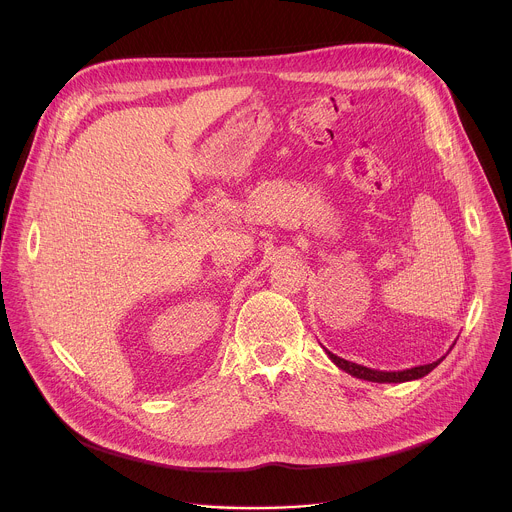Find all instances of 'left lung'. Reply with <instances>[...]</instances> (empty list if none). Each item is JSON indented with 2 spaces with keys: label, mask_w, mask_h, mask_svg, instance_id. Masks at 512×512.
Returning a JSON list of instances; mask_svg holds the SVG:
<instances>
[{
  "label": "left lung",
  "mask_w": 512,
  "mask_h": 512,
  "mask_svg": "<svg viewBox=\"0 0 512 512\" xmlns=\"http://www.w3.org/2000/svg\"><path fill=\"white\" fill-rule=\"evenodd\" d=\"M325 353H327V357H329L335 365L339 366L341 370L349 372L351 376L363 378V380H368V382H380V384H382V382H408V380H418V378L430 374V372L445 359V357H441V359L430 363V365L412 366V368H406V370H374V368H368V366L345 361V359L333 355V353L327 351V349H325Z\"/></svg>",
  "instance_id": "1"
}]
</instances>
